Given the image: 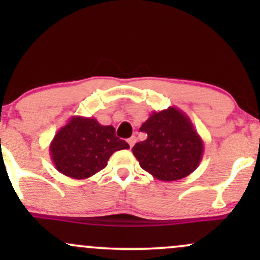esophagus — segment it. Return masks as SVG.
<instances>
[{
  "label": "esophagus",
  "mask_w": 260,
  "mask_h": 260,
  "mask_svg": "<svg viewBox=\"0 0 260 260\" xmlns=\"http://www.w3.org/2000/svg\"><path fill=\"white\" fill-rule=\"evenodd\" d=\"M136 140H137V138H136V137H134V136H133V137H131V138L127 140L128 144H129V148H132V147H133L134 143H136Z\"/></svg>",
  "instance_id": "obj_1"
}]
</instances>
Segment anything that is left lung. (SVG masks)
Wrapping results in <instances>:
<instances>
[{"instance_id":"8db88e82","label":"left lung","mask_w":260,"mask_h":260,"mask_svg":"<svg viewBox=\"0 0 260 260\" xmlns=\"http://www.w3.org/2000/svg\"><path fill=\"white\" fill-rule=\"evenodd\" d=\"M148 138L132 148L140 168L160 181L187 177L201 164L204 144L192 121L177 107L153 111L140 127Z\"/></svg>"}]
</instances>
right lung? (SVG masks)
<instances>
[{"mask_svg":"<svg viewBox=\"0 0 260 260\" xmlns=\"http://www.w3.org/2000/svg\"><path fill=\"white\" fill-rule=\"evenodd\" d=\"M122 149L129 145L116 137L113 126H103L94 117L73 116L53 137L50 155L61 174L84 180L105 169L110 156Z\"/></svg>","mask_w":260,"mask_h":260,"instance_id":"obj_1","label":"right lung"}]
</instances>
